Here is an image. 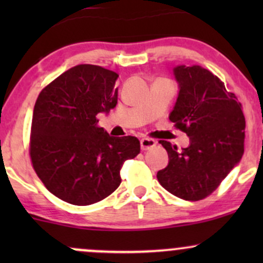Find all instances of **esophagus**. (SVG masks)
<instances>
[{
    "label": "esophagus",
    "mask_w": 263,
    "mask_h": 263,
    "mask_svg": "<svg viewBox=\"0 0 263 263\" xmlns=\"http://www.w3.org/2000/svg\"><path fill=\"white\" fill-rule=\"evenodd\" d=\"M157 142L155 140H151V138H142L141 140V149L142 151H148L152 149L153 147H156Z\"/></svg>",
    "instance_id": "esophagus-1"
}]
</instances>
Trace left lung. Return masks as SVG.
<instances>
[{"instance_id":"obj_1","label":"left lung","mask_w":263,"mask_h":263,"mask_svg":"<svg viewBox=\"0 0 263 263\" xmlns=\"http://www.w3.org/2000/svg\"><path fill=\"white\" fill-rule=\"evenodd\" d=\"M173 75L179 91L170 120L185 132L189 146L178 151L161 141L170 162L157 178L171 194L197 201L211 194L240 163L245 117L235 93L208 69L177 65Z\"/></svg>"}]
</instances>
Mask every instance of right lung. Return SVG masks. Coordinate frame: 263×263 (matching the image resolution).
Returning <instances> with one entry per match:
<instances>
[{"instance_id":"right-lung-1","label":"right lung","mask_w":263,"mask_h":263,"mask_svg":"<svg viewBox=\"0 0 263 263\" xmlns=\"http://www.w3.org/2000/svg\"><path fill=\"white\" fill-rule=\"evenodd\" d=\"M115 71L73 66L39 93L31 132L35 173L52 194L73 205H90L119 188L122 163L140 153L132 136L112 137L96 119L117 104Z\"/></svg>"}]
</instances>
